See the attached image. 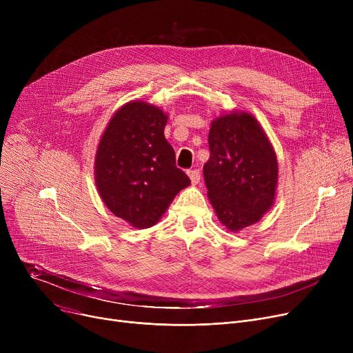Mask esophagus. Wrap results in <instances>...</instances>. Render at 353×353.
Here are the masks:
<instances>
[{"label": "esophagus", "instance_id": "esophagus-1", "mask_svg": "<svg viewBox=\"0 0 353 353\" xmlns=\"http://www.w3.org/2000/svg\"><path fill=\"white\" fill-rule=\"evenodd\" d=\"M188 174H189V177H190V180H192V183H193V184H197V183L200 181V172H199L197 169H194V170H189V172H188Z\"/></svg>", "mask_w": 353, "mask_h": 353}]
</instances>
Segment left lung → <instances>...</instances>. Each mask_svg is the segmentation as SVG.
<instances>
[{
	"label": "left lung",
	"mask_w": 353,
	"mask_h": 353,
	"mask_svg": "<svg viewBox=\"0 0 353 353\" xmlns=\"http://www.w3.org/2000/svg\"><path fill=\"white\" fill-rule=\"evenodd\" d=\"M209 161L203 165L214 212L232 232L262 219L273 205L277 160L257 120L230 113L212 123Z\"/></svg>",
	"instance_id": "left-lung-1"
}]
</instances>
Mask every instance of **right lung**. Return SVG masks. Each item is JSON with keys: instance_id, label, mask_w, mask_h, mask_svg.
I'll list each match as a JSON object with an SVG mask.
<instances>
[{"instance_id": "1", "label": "right lung", "mask_w": 353, "mask_h": 353, "mask_svg": "<svg viewBox=\"0 0 353 353\" xmlns=\"http://www.w3.org/2000/svg\"><path fill=\"white\" fill-rule=\"evenodd\" d=\"M167 116L132 101L110 120L96 154V184L105 206L130 225L153 226L190 184L164 137Z\"/></svg>"}]
</instances>
